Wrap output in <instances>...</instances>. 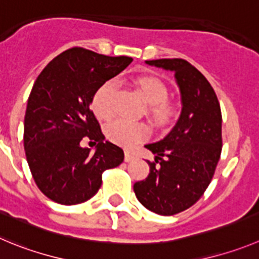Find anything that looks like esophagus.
I'll return each mask as SVG.
<instances>
[{"instance_id":"esophagus-1","label":"esophagus","mask_w":259,"mask_h":259,"mask_svg":"<svg viewBox=\"0 0 259 259\" xmlns=\"http://www.w3.org/2000/svg\"><path fill=\"white\" fill-rule=\"evenodd\" d=\"M135 158H137V156H135L134 153H132L130 151H125V161H126V162H132Z\"/></svg>"}]
</instances>
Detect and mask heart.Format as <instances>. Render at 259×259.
<instances>
[{
	"label": "heart",
	"instance_id": "obj_1",
	"mask_svg": "<svg viewBox=\"0 0 259 259\" xmlns=\"http://www.w3.org/2000/svg\"><path fill=\"white\" fill-rule=\"evenodd\" d=\"M135 85L148 103L147 111L159 125L167 124L174 115V107L167 102V87L161 79L151 75H142L135 79ZM116 84L107 80L97 89L92 98V108L100 118H110L113 113V94ZM149 129L142 121H129L125 118H115L106 126V135L111 142L124 147H130L141 142L148 135Z\"/></svg>",
	"mask_w": 259,
	"mask_h": 259
}]
</instances>
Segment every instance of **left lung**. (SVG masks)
Here are the masks:
<instances>
[{"mask_svg":"<svg viewBox=\"0 0 259 259\" xmlns=\"http://www.w3.org/2000/svg\"><path fill=\"white\" fill-rule=\"evenodd\" d=\"M146 64L170 70L180 88V117L163 139L147 144L156 154L149 175L134 184L138 200L162 216L192 207L206 192L222 151V115L209 81L183 59H159Z\"/></svg>","mask_w":259,"mask_h":259,"instance_id":"8db88e82","label":"left lung"}]
</instances>
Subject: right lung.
Instances as JSON below:
<instances>
[{
	"mask_svg": "<svg viewBox=\"0 0 259 259\" xmlns=\"http://www.w3.org/2000/svg\"><path fill=\"white\" fill-rule=\"evenodd\" d=\"M132 61L74 47L38 75L24 117V149L35 184L53 202L72 206L91 199L103 171L124 161V151L105 141L91 103L97 89ZM84 137L97 143L94 154L80 146Z\"/></svg>",
	"mask_w": 259,
	"mask_h": 259,
	"instance_id": "add662e5",
	"label": "right lung"
}]
</instances>
